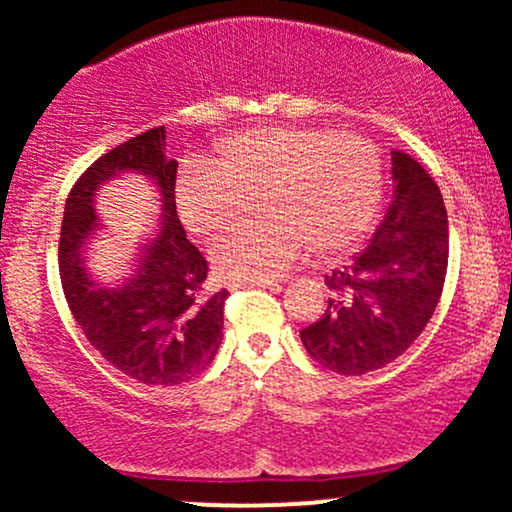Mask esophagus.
Instances as JSON below:
<instances>
[{
	"label": "esophagus",
	"mask_w": 512,
	"mask_h": 512,
	"mask_svg": "<svg viewBox=\"0 0 512 512\" xmlns=\"http://www.w3.org/2000/svg\"><path fill=\"white\" fill-rule=\"evenodd\" d=\"M240 286H257V289H269V291L281 289L279 281H248V284H240Z\"/></svg>",
	"instance_id": "1"
}]
</instances>
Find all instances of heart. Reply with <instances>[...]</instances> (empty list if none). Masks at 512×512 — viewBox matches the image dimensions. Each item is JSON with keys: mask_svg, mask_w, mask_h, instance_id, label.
Instances as JSON below:
<instances>
[{"mask_svg": "<svg viewBox=\"0 0 512 512\" xmlns=\"http://www.w3.org/2000/svg\"><path fill=\"white\" fill-rule=\"evenodd\" d=\"M383 195V158L361 137L308 127L236 134L214 161H190L175 182L178 211L195 236L243 221L260 204L262 221L211 245V264L228 281H272L313 248L349 250L373 223Z\"/></svg>", "mask_w": 512, "mask_h": 512, "instance_id": "obj_1", "label": "heart"}]
</instances>
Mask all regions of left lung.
I'll list each match as a JSON object with an SVG mask.
<instances>
[{
	"label": "left lung",
	"mask_w": 512,
	"mask_h": 512,
	"mask_svg": "<svg viewBox=\"0 0 512 512\" xmlns=\"http://www.w3.org/2000/svg\"><path fill=\"white\" fill-rule=\"evenodd\" d=\"M392 202L366 250L334 269L325 313L301 330L320 366L363 375L402 356L440 301L448 272V211L419 161L392 151Z\"/></svg>",
	"instance_id": "8db88e82"
}]
</instances>
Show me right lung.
<instances>
[{
  "label": "right lung",
  "instance_id": "add662e5",
  "mask_svg": "<svg viewBox=\"0 0 512 512\" xmlns=\"http://www.w3.org/2000/svg\"><path fill=\"white\" fill-rule=\"evenodd\" d=\"M163 149L166 127H154L98 158L69 192L60 236L62 289L74 320L110 366L144 385H180L209 366L221 346L228 296L226 289H204L207 260L178 219V161ZM127 174L157 187L162 223L138 249L126 279L103 285L87 267V250L102 227L95 195Z\"/></svg>",
  "mask_w": 512,
  "mask_h": 512
}]
</instances>
